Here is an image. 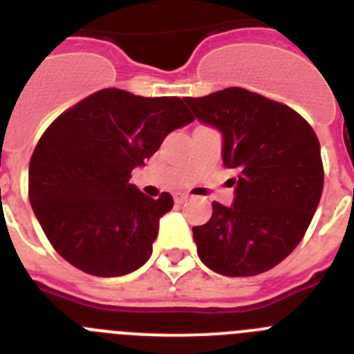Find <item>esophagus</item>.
<instances>
[{"label": "esophagus", "mask_w": 354, "mask_h": 354, "mask_svg": "<svg viewBox=\"0 0 354 354\" xmlns=\"http://www.w3.org/2000/svg\"><path fill=\"white\" fill-rule=\"evenodd\" d=\"M174 200H175V203H184V202H187V200H189V194H184V193H177L174 196Z\"/></svg>", "instance_id": "obj_1"}]
</instances>
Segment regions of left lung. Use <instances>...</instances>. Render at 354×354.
I'll list each match as a JSON object with an SVG mask.
<instances>
[{"instance_id": "left-lung-1", "label": "left lung", "mask_w": 354, "mask_h": 354, "mask_svg": "<svg viewBox=\"0 0 354 354\" xmlns=\"http://www.w3.org/2000/svg\"><path fill=\"white\" fill-rule=\"evenodd\" d=\"M184 102L223 133V163L236 171L233 205L212 202L209 223L193 228L200 259L228 277L263 274L302 241L319 203L316 133L288 105L242 87Z\"/></svg>"}]
</instances>
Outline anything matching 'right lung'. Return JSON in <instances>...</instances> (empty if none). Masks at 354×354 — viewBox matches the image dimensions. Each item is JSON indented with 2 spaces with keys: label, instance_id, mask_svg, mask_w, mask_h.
Returning a JSON list of instances; mask_svg holds the SVG:
<instances>
[{
  "label": "right lung",
  "instance_id": "1",
  "mask_svg": "<svg viewBox=\"0 0 354 354\" xmlns=\"http://www.w3.org/2000/svg\"><path fill=\"white\" fill-rule=\"evenodd\" d=\"M194 121L177 96L102 89L63 112L29 161V202L52 248L96 277H119L151 258L170 193L129 184L168 133Z\"/></svg>",
  "mask_w": 354,
  "mask_h": 354
}]
</instances>
